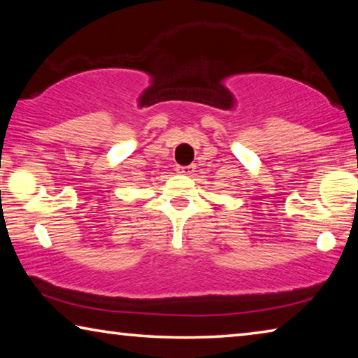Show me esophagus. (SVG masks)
<instances>
[{
    "mask_svg": "<svg viewBox=\"0 0 358 358\" xmlns=\"http://www.w3.org/2000/svg\"><path fill=\"white\" fill-rule=\"evenodd\" d=\"M177 172L180 175H191L194 172V166H180L177 167Z\"/></svg>",
    "mask_w": 358,
    "mask_h": 358,
    "instance_id": "esophagus-1",
    "label": "esophagus"
}]
</instances>
